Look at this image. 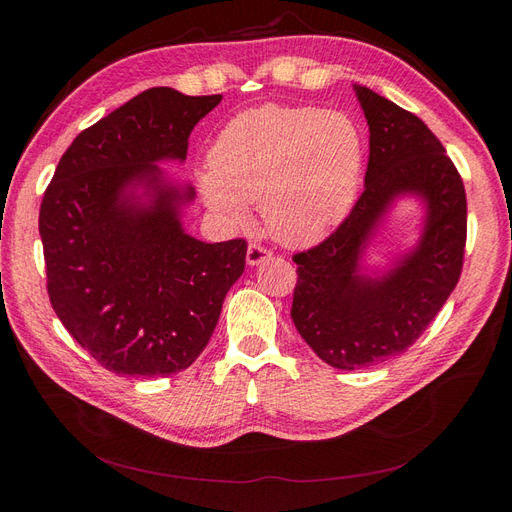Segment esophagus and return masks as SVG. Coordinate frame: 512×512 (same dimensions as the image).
Returning a JSON list of instances; mask_svg holds the SVG:
<instances>
[{
	"label": "esophagus",
	"instance_id": "1",
	"mask_svg": "<svg viewBox=\"0 0 512 512\" xmlns=\"http://www.w3.org/2000/svg\"><path fill=\"white\" fill-rule=\"evenodd\" d=\"M273 254H271V250H267L265 245H260V243H250L247 245V265H260V262H265V260H269Z\"/></svg>",
	"mask_w": 512,
	"mask_h": 512
}]
</instances>
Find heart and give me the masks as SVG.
Returning a JSON list of instances; mask_svg holds the SVG:
<instances>
[{
	"instance_id": "b5f03b06",
	"label": "heart",
	"mask_w": 512,
	"mask_h": 512,
	"mask_svg": "<svg viewBox=\"0 0 512 512\" xmlns=\"http://www.w3.org/2000/svg\"><path fill=\"white\" fill-rule=\"evenodd\" d=\"M198 190L222 220L243 226L260 203L271 235L292 247L324 239L354 207L363 170L356 123L316 106L267 104L232 119Z\"/></svg>"
}]
</instances>
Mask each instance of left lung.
Here are the masks:
<instances>
[{"instance_id": "obj_1", "label": "left lung", "mask_w": 512, "mask_h": 512, "mask_svg": "<svg viewBox=\"0 0 512 512\" xmlns=\"http://www.w3.org/2000/svg\"><path fill=\"white\" fill-rule=\"evenodd\" d=\"M354 89L369 126L365 190L327 239L292 256L290 309L307 346L346 371L389 361L423 335L459 282L468 235L466 190L436 134L376 91ZM404 193L428 205L422 241L389 274L359 276L364 243Z\"/></svg>"}]
</instances>
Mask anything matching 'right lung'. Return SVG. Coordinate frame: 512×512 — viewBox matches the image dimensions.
Returning a JSON list of instances; mask_svg holds the SVG:
<instances>
[{"label":"right lung","instance_id":"1","mask_svg":"<svg viewBox=\"0 0 512 512\" xmlns=\"http://www.w3.org/2000/svg\"><path fill=\"white\" fill-rule=\"evenodd\" d=\"M222 96L151 87L83 130L61 156L40 205L46 290L68 333L108 371L170 376L205 350L245 239L190 237L179 207L194 198L156 162L185 160L196 123ZM132 184L154 190L141 206Z\"/></svg>","mask_w":512,"mask_h":512}]
</instances>
